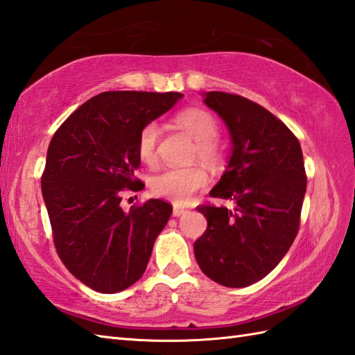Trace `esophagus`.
Returning <instances> with one entry per match:
<instances>
[{"label": "esophagus", "mask_w": 355, "mask_h": 355, "mask_svg": "<svg viewBox=\"0 0 355 355\" xmlns=\"http://www.w3.org/2000/svg\"><path fill=\"white\" fill-rule=\"evenodd\" d=\"M186 211H187L186 209H183V207H177V205H175V207H174V211H172V215H174L175 218H178V216H181V215H184Z\"/></svg>", "instance_id": "34e87169"}]
</instances>
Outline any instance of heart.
I'll list each match as a JSON object with an SVG mask.
<instances>
[{
	"label": "heart",
	"instance_id": "1",
	"mask_svg": "<svg viewBox=\"0 0 355 355\" xmlns=\"http://www.w3.org/2000/svg\"><path fill=\"white\" fill-rule=\"evenodd\" d=\"M177 123L184 128L195 140L193 159H200L209 166H216L222 160V150L218 144L219 123L216 118L200 107H191L177 114ZM162 130L155 121L146 122L137 136L139 159L146 164H155L159 157V142ZM209 177L201 166L169 168L159 172L151 180V192L172 201L174 204H186L192 196L207 186Z\"/></svg>",
	"mask_w": 355,
	"mask_h": 355
}]
</instances>
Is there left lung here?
Segmentation results:
<instances>
[{
  "label": "left lung",
  "mask_w": 355,
  "mask_h": 355,
  "mask_svg": "<svg viewBox=\"0 0 355 355\" xmlns=\"http://www.w3.org/2000/svg\"><path fill=\"white\" fill-rule=\"evenodd\" d=\"M204 103L225 121L233 140L210 196L236 205H198L207 230L193 243L195 257L213 282L246 287L282 261L298 234L307 187L301 145L283 121L248 98L207 92Z\"/></svg>",
  "instance_id": "8db88e82"
}]
</instances>
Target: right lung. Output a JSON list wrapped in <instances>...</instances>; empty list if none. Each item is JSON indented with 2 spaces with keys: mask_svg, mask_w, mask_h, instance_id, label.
<instances>
[{
  "mask_svg": "<svg viewBox=\"0 0 355 355\" xmlns=\"http://www.w3.org/2000/svg\"><path fill=\"white\" fill-rule=\"evenodd\" d=\"M183 94L114 90L81 104L48 146L42 195L63 265L90 289L116 293L144 275L172 205L162 200L121 207L123 192L145 184L137 136Z\"/></svg>",
  "mask_w": 355,
  "mask_h": 355,
  "instance_id": "1",
  "label": "right lung"
}]
</instances>
